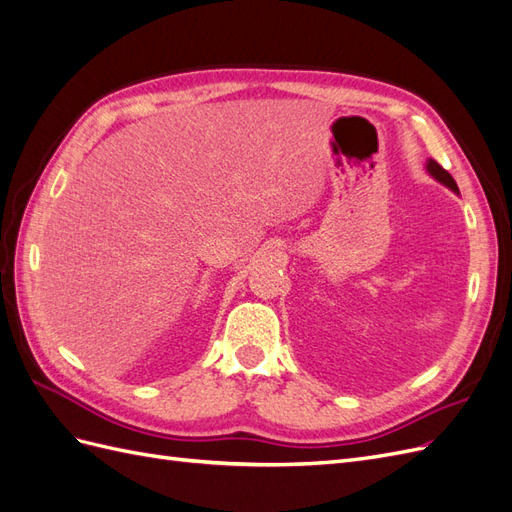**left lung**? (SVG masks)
<instances>
[{"mask_svg":"<svg viewBox=\"0 0 512 512\" xmlns=\"http://www.w3.org/2000/svg\"><path fill=\"white\" fill-rule=\"evenodd\" d=\"M427 173H429L433 179H438L440 183H444L446 188H451L453 192H459L455 179H453L451 175H448V170H444L436 160H427Z\"/></svg>","mask_w":512,"mask_h":512,"instance_id":"8db88e82","label":"left lung"}]
</instances>
